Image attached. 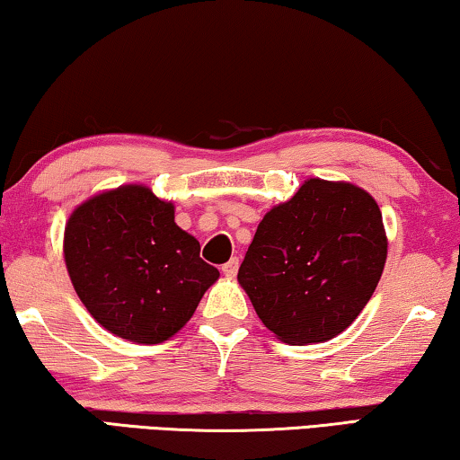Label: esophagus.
Returning a JSON list of instances; mask_svg holds the SVG:
<instances>
[{
  "mask_svg": "<svg viewBox=\"0 0 460 460\" xmlns=\"http://www.w3.org/2000/svg\"><path fill=\"white\" fill-rule=\"evenodd\" d=\"M238 265H241V263H238V259H236V257H232L228 263H224V265H222L224 276H226V278H234V276L238 274Z\"/></svg>",
  "mask_w": 460,
  "mask_h": 460,
  "instance_id": "1",
  "label": "esophagus"
}]
</instances>
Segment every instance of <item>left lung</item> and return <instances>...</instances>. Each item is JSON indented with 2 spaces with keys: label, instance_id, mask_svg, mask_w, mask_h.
<instances>
[{
  "label": "left lung",
  "instance_id": "obj_1",
  "mask_svg": "<svg viewBox=\"0 0 460 460\" xmlns=\"http://www.w3.org/2000/svg\"><path fill=\"white\" fill-rule=\"evenodd\" d=\"M385 257L376 199L352 182L309 178L259 222L238 284L279 341L325 342L369 303Z\"/></svg>",
  "mask_w": 460,
  "mask_h": 460
}]
</instances>
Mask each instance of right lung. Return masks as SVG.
<instances>
[{"label":"right lung","instance_id":"obj_1","mask_svg":"<svg viewBox=\"0 0 460 460\" xmlns=\"http://www.w3.org/2000/svg\"><path fill=\"white\" fill-rule=\"evenodd\" d=\"M174 222V203L145 184L97 192L72 211L64 261L99 325L137 344L170 341L192 317L219 271Z\"/></svg>","mask_w":460,"mask_h":460}]
</instances>
